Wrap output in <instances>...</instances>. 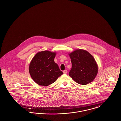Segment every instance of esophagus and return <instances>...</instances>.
<instances>
[{
  "instance_id": "esophagus-1",
  "label": "esophagus",
  "mask_w": 121,
  "mask_h": 121,
  "mask_svg": "<svg viewBox=\"0 0 121 121\" xmlns=\"http://www.w3.org/2000/svg\"><path fill=\"white\" fill-rule=\"evenodd\" d=\"M63 73L64 74H66L67 73V71L66 70H65L63 71Z\"/></svg>"
}]
</instances>
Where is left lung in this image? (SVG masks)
<instances>
[{
  "label": "left lung",
  "mask_w": 121,
  "mask_h": 121,
  "mask_svg": "<svg viewBox=\"0 0 121 121\" xmlns=\"http://www.w3.org/2000/svg\"><path fill=\"white\" fill-rule=\"evenodd\" d=\"M72 63L69 75L78 84L86 85L95 79L98 66L92 55L86 50L76 49L69 54Z\"/></svg>",
  "instance_id": "obj_1"
}]
</instances>
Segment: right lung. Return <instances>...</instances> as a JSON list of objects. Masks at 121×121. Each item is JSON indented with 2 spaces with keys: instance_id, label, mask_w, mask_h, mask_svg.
<instances>
[{
  "instance_id": "add662e5",
  "label": "right lung",
  "mask_w": 121,
  "mask_h": 121,
  "mask_svg": "<svg viewBox=\"0 0 121 121\" xmlns=\"http://www.w3.org/2000/svg\"><path fill=\"white\" fill-rule=\"evenodd\" d=\"M56 52L46 50L37 52L32 59L29 72L32 78L40 86H48L63 74L54 58Z\"/></svg>"
}]
</instances>
